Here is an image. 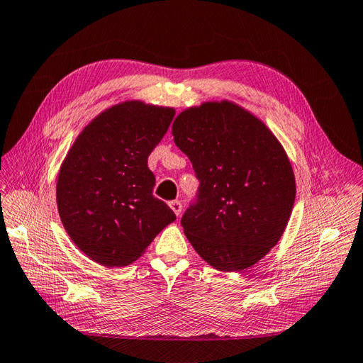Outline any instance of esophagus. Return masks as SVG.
I'll return each instance as SVG.
<instances>
[{
    "instance_id": "esophagus-1",
    "label": "esophagus",
    "mask_w": 363,
    "mask_h": 363,
    "mask_svg": "<svg viewBox=\"0 0 363 363\" xmlns=\"http://www.w3.org/2000/svg\"><path fill=\"white\" fill-rule=\"evenodd\" d=\"M170 207H172L173 212L176 213V216H181V212H182V204H181V201H178V199L170 201Z\"/></svg>"
}]
</instances>
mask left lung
<instances>
[{
	"label": "left lung",
	"mask_w": 363,
	"mask_h": 363,
	"mask_svg": "<svg viewBox=\"0 0 363 363\" xmlns=\"http://www.w3.org/2000/svg\"><path fill=\"white\" fill-rule=\"evenodd\" d=\"M172 134L199 181L181 220L185 237L220 271L255 264L281 238L296 199L283 147L263 122L230 102L187 109Z\"/></svg>",
	"instance_id": "1"
}]
</instances>
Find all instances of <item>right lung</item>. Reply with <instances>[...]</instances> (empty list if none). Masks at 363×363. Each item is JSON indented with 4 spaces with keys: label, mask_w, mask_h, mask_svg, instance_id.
I'll list each match as a JSON object with an SVG mask.
<instances>
[{
    "label": "right lung",
    "mask_w": 363,
    "mask_h": 363,
    "mask_svg": "<svg viewBox=\"0 0 363 363\" xmlns=\"http://www.w3.org/2000/svg\"><path fill=\"white\" fill-rule=\"evenodd\" d=\"M173 117L172 108L125 102L96 117L67 153L57 182L58 213L75 246L97 263H133L176 220L153 195L148 168Z\"/></svg>",
    "instance_id": "add662e5"
}]
</instances>
